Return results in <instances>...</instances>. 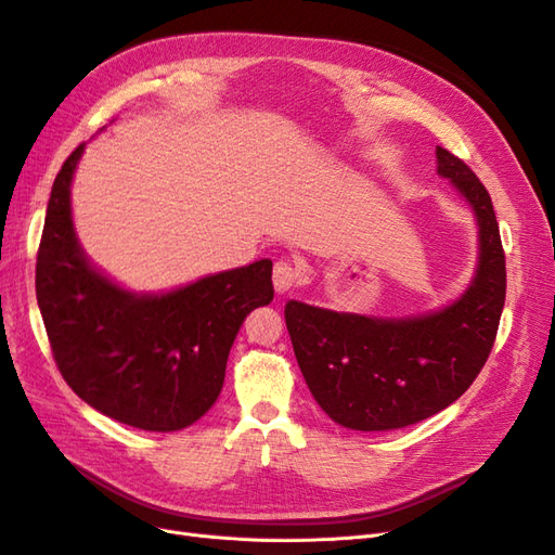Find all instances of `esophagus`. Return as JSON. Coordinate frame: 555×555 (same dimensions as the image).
Wrapping results in <instances>:
<instances>
[{
  "instance_id": "obj_1",
  "label": "esophagus",
  "mask_w": 555,
  "mask_h": 555,
  "mask_svg": "<svg viewBox=\"0 0 555 555\" xmlns=\"http://www.w3.org/2000/svg\"><path fill=\"white\" fill-rule=\"evenodd\" d=\"M298 282H300V271H298V268H296L292 261H287V259L275 261V268H273L275 292H280V294L289 292L292 287H296Z\"/></svg>"
}]
</instances>
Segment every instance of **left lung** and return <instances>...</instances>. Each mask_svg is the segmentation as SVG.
<instances>
[{
	"label": "left lung",
	"instance_id": "left-lung-1",
	"mask_svg": "<svg viewBox=\"0 0 555 555\" xmlns=\"http://www.w3.org/2000/svg\"><path fill=\"white\" fill-rule=\"evenodd\" d=\"M438 171L479 222V268L461 300L416 319L343 314L298 300L284 308L300 373L319 408L345 428L391 430L424 422L467 391L493 349L507 268L491 194L440 145Z\"/></svg>",
	"mask_w": 555,
	"mask_h": 555
}]
</instances>
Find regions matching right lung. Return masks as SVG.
<instances>
[{"label":"right lung","instance_id":"right-lung-1","mask_svg":"<svg viewBox=\"0 0 555 555\" xmlns=\"http://www.w3.org/2000/svg\"><path fill=\"white\" fill-rule=\"evenodd\" d=\"M66 157L48 198L37 251V300L48 343L74 393L115 422L180 430L204 416L224 384L243 319L273 300V261L261 259L164 296H133L82 257Z\"/></svg>","mask_w":555,"mask_h":555}]
</instances>
